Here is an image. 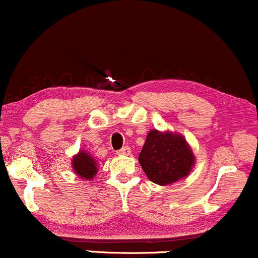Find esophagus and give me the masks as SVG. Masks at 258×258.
Instances as JSON below:
<instances>
[{"mask_svg":"<svg viewBox=\"0 0 258 258\" xmlns=\"http://www.w3.org/2000/svg\"><path fill=\"white\" fill-rule=\"evenodd\" d=\"M116 154L117 155H130V154H131V148H130L128 146L121 148L120 150H117Z\"/></svg>","mask_w":258,"mask_h":258,"instance_id":"34e87169","label":"esophagus"}]
</instances>
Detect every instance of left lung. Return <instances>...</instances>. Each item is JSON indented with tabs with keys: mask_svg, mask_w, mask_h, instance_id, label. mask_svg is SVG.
Returning <instances> with one entry per match:
<instances>
[{
	"mask_svg": "<svg viewBox=\"0 0 258 258\" xmlns=\"http://www.w3.org/2000/svg\"><path fill=\"white\" fill-rule=\"evenodd\" d=\"M138 160L148 178L160 185L188 176L194 166V154L182 136L156 130L148 133Z\"/></svg>",
	"mask_w": 258,
	"mask_h": 258,
	"instance_id": "1",
	"label": "left lung"
}]
</instances>
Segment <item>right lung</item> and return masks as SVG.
<instances>
[{
  "label": "right lung",
  "mask_w": 258,
  "mask_h": 258,
  "mask_svg": "<svg viewBox=\"0 0 258 258\" xmlns=\"http://www.w3.org/2000/svg\"><path fill=\"white\" fill-rule=\"evenodd\" d=\"M73 168L76 174L85 179L93 178L97 173V162L93 158L86 152H80L78 155L74 156Z\"/></svg>",
  "instance_id": "add662e5"
}]
</instances>
